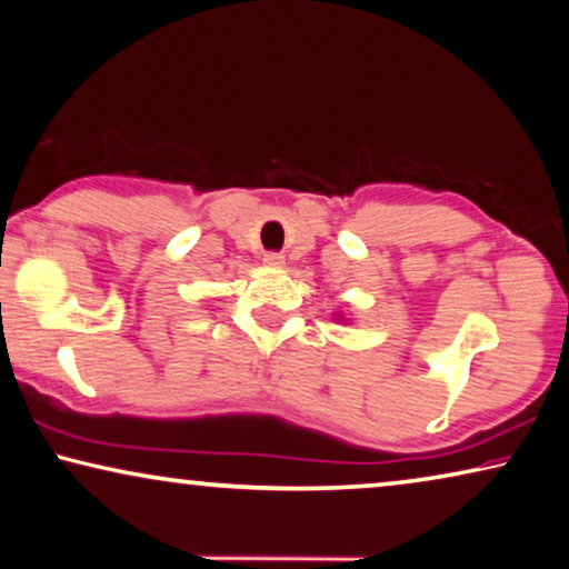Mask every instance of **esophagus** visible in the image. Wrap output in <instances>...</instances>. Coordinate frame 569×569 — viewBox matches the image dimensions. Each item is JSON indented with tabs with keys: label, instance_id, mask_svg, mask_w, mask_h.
<instances>
[{
	"label": "esophagus",
	"instance_id": "34e87169",
	"mask_svg": "<svg viewBox=\"0 0 569 569\" xmlns=\"http://www.w3.org/2000/svg\"><path fill=\"white\" fill-rule=\"evenodd\" d=\"M262 262H266V266H270V268H281L286 258H283V252L270 250V252H266V256H262Z\"/></svg>",
	"mask_w": 569,
	"mask_h": 569
}]
</instances>
